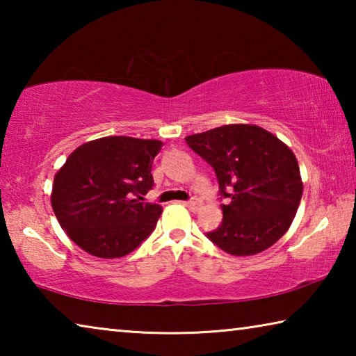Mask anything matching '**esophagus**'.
<instances>
[{
  "mask_svg": "<svg viewBox=\"0 0 356 356\" xmlns=\"http://www.w3.org/2000/svg\"><path fill=\"white\" fill-rule=\"evenodd\" d=\"M185 206L188 207L190 210H193V212H195V210H197V207L201 206V201L197 200V197H193V200H190L188 202H185Z\"/></svg>",
  "mask_w": 356,
  "mask_h": 356,
  "instance_id": "esophagus-1",
  "label": "esophagus"
}]
</instances>
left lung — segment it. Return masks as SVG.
<instances>
[{"mask_svg": "<svg viewBox=\"0 0 356 356\" xmlns=\"http://www.w3.org/2000/svg\"><path fill=\"white\" fill-rule=\"evenodd\" d=\"M185 141L215 170L220 195L231 197L221 206L220 227L207 237L232 256H254L278 242L303 195L287 144L254 124L221 125Z\"/></svg>", "mask_w": 356, "mask_h": 356, "instance_id": "1", "label": "left lung"}]
</instances>
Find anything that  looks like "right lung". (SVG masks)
Returning <instances> with one entry per match:
<instances>
[{"label": "right lung", "instance_id": "obj_1", "mask_svg": "<svg viewBox=\"0 0 356 356\" xmlns=\"http://www.w3.org/2000/svg\"><path fill=\"white\" fill-rule=\"evenodd\" d=\"M163 143L105 136L81 144L53 180L51 207L70 240L95 257L127 256L154 231L163 209L141 202L154 186Z\"/></svg>", "mask_w": 356, "mask_h": 356}]
</instances>
